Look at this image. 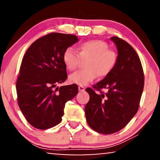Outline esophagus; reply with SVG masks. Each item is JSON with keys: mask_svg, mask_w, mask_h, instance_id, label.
Masks as SVG:
<instances>
[{"mask_svg": "<svg viewBox=\"0 0 160 160\" xmlns=\"http://www.w3.org/2000/svg\"><path fill=\"white\" fill-rule=\"evenodd\" d=\"M85 90V88L83 86H78V91L84 92Z\"/></svg>", "mask_w": 160, "mask_h": 160, "instance_id": "1", "label": "esophagus"}]
</instances>
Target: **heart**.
Masks as SVG:
<instances>
[{
	"label": "heart",
	"instance_id": "b5f03b06",
	"mask_svg": "<svg viewBox=\"0 0 160 160\" xmlns=\"http://www.w3.org/2000/svg\"><path fill=\"white\" fill-rule=\"evenodd\" d=\"M77 52L69 47L62 54V61L69 71L77 68L81 60H86L84 70L76 72L69 76L71 83L78 85H86L92 82L98 76L104 78L115 68L118 62L117 52L108 49L106 42L101 40L85 41L78 45Z\"/></svg>",
	"mask_w": 160,
	"mask_h": 160
}]
</instances>
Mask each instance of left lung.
Listing matches in <instances>:
<instances>
[{"label": "left lung", "mask_w": 160, "mask_h": 160, "mask_svg": "<svg viewBox=\"0 0 160 160\" xmlns=\"http://www.w3.org/2000/svg\"><path fill=\"white\" fill-rule=\"evenodd\" d=\"M111 40L117 46L119 57L115 68L92 86L93 89H86L89 95L85 106L87 124L105 135L122 130L136 114L144 86L143 68L135 49L117 36L111 37ZM102 88L108 91L104 93Z\"/></svg>", "instance_id": "8db88e82"}]
</instances>
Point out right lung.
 Segmentation results:
<instances>
[{"mask_svg":"<svg viewBox=\"0 0 160 160\" xmlns=\"http://www.w3.org/2000/svg\"><path fill=\"white\" fill-rule=\"evenodd\" d=\"M78 41L75 35L51 32L37 39L22 60L16 88L24 117L35 128L46 130L62 121L66 102L77 95L76 84H57L67 79L65 50Z\"/></svg>","mask_w":160,"mask_h":160,"instance_id":"right-lung-1","label":"right lung"}]
</instances>
